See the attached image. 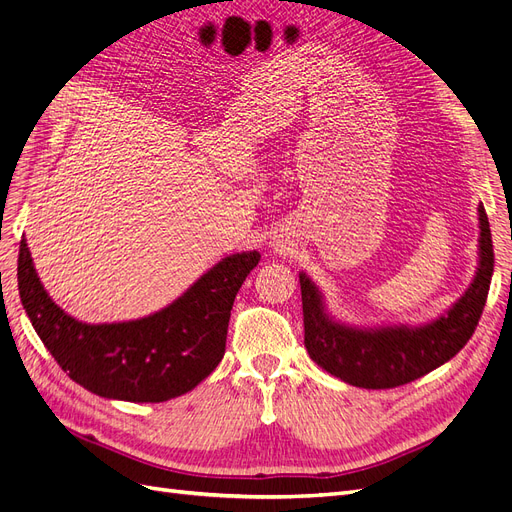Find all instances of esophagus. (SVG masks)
<instances>
[{
    "mask_svg": "<svg viewBox=\"0 0 512 512\" xmlns=\"http://www.w3.org/2000/svg\"><path fill=\"white\" fill-rule=\"evenodd\" d=\"M273 247H277V243H273Z\"/></svg>",
    "mask_w": 512,
    "mask_h": 512,
    "instance_id": "obj_1",
    "label": "esophagus"
}]
</instances>
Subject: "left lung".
<instances>
[{"label": "left lung", "mask_w": 512, "mask_h": 512, "mask_svg": "<svg viewBox=\"0 0 512 512\" xmlns=\"http://www.w3.org/2000/svg\"><path fill=\"white\" fill-rule=\"evenodd\" d=\"M478 262L470 286L444 314L421 324H352L335 318L322 290L299 273L305 348L331 376L361 389H395L438 369L468 344L493 275L491 228L478 205Z\"/></svg>", "instance_id": "obj_1"}]
</instances>
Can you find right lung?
<instances>
[{"instance_id": "right-lung-1", "label": "right lung", "mask_w": 512, "mask_h": 512, "mask_svg": "<svg viewBox=\"0 0 512 512\" xmlns=\"http://www.w3.org/2000/svg\"><path fill=\"white\" fill-rule=\"evenodd\" d=\"M258 260L256 250L230 254L158 312L100 324L76 320L49 297L27 239L17 275L32 327L76 384L106 399L160 404L192 391L218 367L232 303Z\"/></svg>"}]
</instances>
